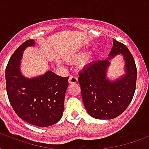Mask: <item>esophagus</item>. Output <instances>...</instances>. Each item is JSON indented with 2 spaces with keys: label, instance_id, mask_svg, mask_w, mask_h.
Here are the masks:
<instances>
[{
  "label": "esophagus",
  "instance_id": "esophagus-1",
  "mask_svg": "<svg viewBox=\"0 0 149 149\" xmlns=\"http://www.w3.org/2000/svg\"><path fill=\"white\" fill-rule=\"evenodd\" d=\"M77 82H78V78H77V77H76L74 75L70 76V79H69V83L70 84H77Z\"/></svg>",
  "mask_w": 149,
  "mask_h": 149
}]
</instances>
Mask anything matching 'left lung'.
<instances>
[{"label": "left lung", "instance_id": "obj_1", "mask_svg": "<svg viewBox=\"0 0 149 149\" xmlns=\"http://www.w3.org/2000/svg\"><path fill=\"white\" fill-rule=\"evenodd\" d=\"M122 54L125 62L124 77L114 81L106 78L109 59ZM137 80L134 59L127 46L113 39L109 58L94 61L79 72L78 81L86 111L96 119L109 120L117 118L126 110L134 97Z\"/></svg>", "mask_w": 149, "mask_h": 149}]
</instances>
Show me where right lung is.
<instances>
[{
	"label": "right lung",
	"mask_w": 149,
	"mask_h": 149,
	"mask_svg": "<svg viewBox=\"0 0 149 149\" xmlns=\"http://www.w3.org/2000/svg\"><path fill=\"white\" fill-rule=\"evenodd\" d=\"M29 39L20 45L10 56L5 70L6 90L14 111L20 118L38 127H49L60 120L69 77L52 71L34 78L24 77L20 70L23 52L33 46Z\"/></svg>",
	"instance_id": "add662e5"
}]
</instances>
